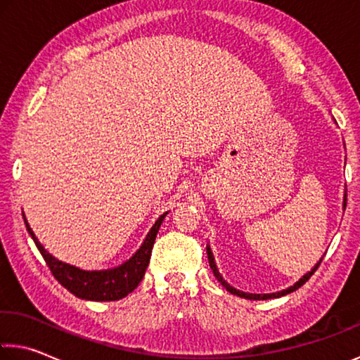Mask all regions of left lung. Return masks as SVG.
I'll return each instance as SVG.
<instances>
[{"label":"left lung","mask_w":360,"mask_h":360,"mask_svg":"<svg viewBox=\"0 0 360 360\" xmlns=\"http://www.w3.org/2000/svg\"><path fill=\"white\" fill-rule=\"evenodd\" d=\"M346 193H345V203H343V207L346 208ZM207 253H208V261H210V267L211 269H213V274H214V277L218 278V281L222 283V287H224L227 292H231L232 295H237V296H240V298H247V300H271V298H281V296H283V295H288V293H292V292H295V290H298L301 285H304L307 281H309L311 278V276L314 272L317 271V267L321 266V262H322V259H323V256H322V259L317 262L316 266L312 267V269L306 274V276H303V278H300L298 282H296L293 287H290V288H287V290H282V292H277V293H266V295H255V293H243V292H240V290H236L233 287H231L229 283H227L224 278H222L221 276H219V272H218V269H216V264H214V259H213V253H211V250H210V247H207Z\"/></svg>","instance_id":"left-lung-1"}]
</instances>
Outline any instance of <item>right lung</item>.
<instances>
[{"mask_svg": "<svg viewBox=\"0 0 360 360\" xmlns=\"http://www.w3.org/2000/svg\"><path fill=\"white\" fill-rule=\"evenodd\" d=\"M167 214L168 213H163L157 219L155 224L152 226V229L147 233L144 243H142V247L134 253L133 258L123 262L122 266L115 267V269L108 271H82L75 266H70L67 264V262L56 259L54 256L49 255L46 250L43 248V245L38 242V238L30 229V226H28L25 218L24 221L27 231L32 236L33 242H35L37 248L39 250V253H41L51 272H53V276L56 277V281L59 282L62 287L67 288L72 295H75L82 300L117 301L133 292L142 281V277H144L146 269L150 261V253L153 243H155L157 232Z\"/></svg>", "mask_w": 360, "mask_h": 360, "instance_id": "1", "label": "right lung"}]
</instances>
